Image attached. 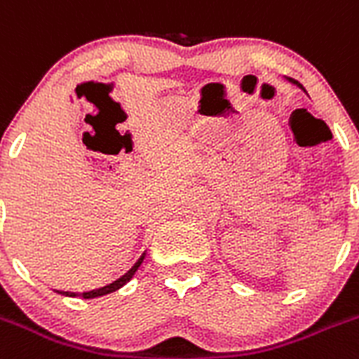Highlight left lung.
Wrapping results in <instances>:
<instances>
[{"instance_id":"left-lung-1","label":"left lung","mask_w":359,"mask_h":359,"mask_svg":"<svg viewBox=\"0 0 359 359\" xmlns=\"http://www.w3.org/2000/svg\"><path fill=\"white\" fill-rule=\"evenodd\" d=\"M290 81H292V83H296V85H297V86H301V85H299V83H297V81H294V79H290ZM301 88H303V86H301Z\"/></svg>"}]
</instances>
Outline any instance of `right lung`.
Returning <instances> with one entry per match:
<instances>
[{"label":"right lung","instance_id":"right-lung-1","mask_svg":"<svg viewBox=\"0 0 359 359\" xmlns=\"http://www.w3.org/2000/svg\"><path fill=\"white\" fill-rule=\"evenodd\" d=\"M142 262H143V257L142 259L138 260V262L134 264L133 266V269L129 271V273L127 274H123L122 278H120V280H116V281H113V283H109V285H106V287H102V289H97V290H90V292H63V290H56V292H60V294H65V296H70V297H76V296H81L83 299H92V297H99V296H104V294H109V292H115V290H118L120 287H123L127 283V281L130 280V278H133V274L136 273V271H138V267L142 266Z\"/></svg>","mask_w":359,"mask_h":359}]
</instances>
